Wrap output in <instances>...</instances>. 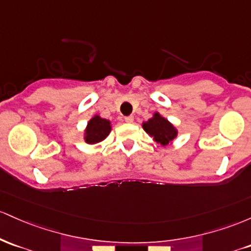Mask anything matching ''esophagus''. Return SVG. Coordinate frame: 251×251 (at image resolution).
Listing matches in <instances>:
<instances>
[{
  "mask_svg": "<svg viewBox=\"0 0 251 251\" xmlns=\"http://www.w3.org/2000/svg\"><path fill=\"white\" fill-rule=\"evenodd\" d=\"M125 121L126 123H133L134 122V116H126L125 118Z\"/></svg>",
  "mask_w": 251,
  "mask_h": 251,
  "instance_id": "obj_1",
  "label": "esophagus"
}]
</instances>
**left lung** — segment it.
Instances as JSON below:
<instances>
[{
  "label": "left lung",
  "mask_w": 251,
  "mask_h": 251,
  "mask_svg": "<svg viewBox=\"0 0 251 251\" xmlns=\"http://www.w3.org/2000/svg\"><path fill=\"white\" fill-rule=\"evenodd\" d=\"M142 128L161 147L172 145L174 139L178 136V129L176 126L157 111L154 112L148 121L142 123Z\"/></svg>",
  "instance_id": "1"
}]
</instances>
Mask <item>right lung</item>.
I'll list each match as a JSON object with an SVG mask.
<instances>
[{
    "mask_svg": "<svg viewBox=\"0 0 251 251\" xmlns=\"http://www.w3.org/2000/svg\"><path fill=\"white\" fill-rule=\"evenodd\" d=\"M111 122L106 118H102L100 115H95L89 120L88 125L84 129V141L88 145H96L102 142L108 137L111 131Z\"/></svg>",
    "mask_w": 251,
    "mask_h": 251,
    "instance_id": "obj_1",
    "label": "right lung"
}]
</instances>
